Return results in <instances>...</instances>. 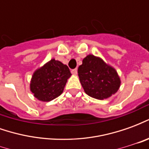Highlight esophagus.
I'll use <instances>...</instances> for the list:
<instances>
[{"instance_id": "esophagus-1", "label": "esophagus", "mask_w": 149, "mask_h": 149, "mask_svg": "<svg viewBox=\"0 0 149 149\" xmlns=\"http://www.w3.org/2000/svg\"><path fill=\"white\" fill-rule=\"evenodd\" d=\"M71 72L72 75H77V68H76V69H72L71 71Z\"/></svg>"}]
</instances>
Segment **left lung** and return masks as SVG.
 <instances>
[{
	"mask_svg": "<svg viewBox=\"0 0 149 149\" xmlns=\"http://www.w3.org/2000/svg\"><path fill=\"white\" fill-rule=\"evenodd\" d=\"M78 77L85 93L97 100L112 97L121 84L115 68L93 54L83 59L82 65L78 68Z\"/></svg>",
	"mask_w": 149,
	"mask_h": 149,
	"instance_id": "1",
	"label": "left lung"
}]
</instances>
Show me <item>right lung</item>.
<instances>
[{
	"mask_svg": "<svg viewBox=\"0 0 149 149\" xmlns=\"http://www.w3.org/2000/svg\"><path fill=\"white\" fill-rule=\"evenodd\" d=\"M71 76L67 65L52 59L35 70L31 78L29 88L37 100L48 102L63 93Z\"/></svg>",
	"mask_w": 149,
	"mask_h": 149,
	"instance_id": "1",
	"label": "right lung"
}]
</instances>
